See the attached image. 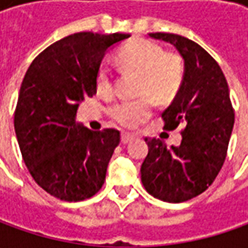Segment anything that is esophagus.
Here are the masks:
<instances>
[{
	"instance_id": "obj_1",
	"label": "esophagus",
	"mask_w": 248,
	"mask_h": 248,
	"mask_svg": "<svg viewBox=\"0 0 248 248\" xmlns=\"http://www.w3.org/2000/svg\"><path fill=\"white\" fill-rule=\"evenodd\" d=\"M134 138H135V137H134L132 134H129V132H123V134H121V142H123V143H128V142H131Z\"/></svg>"
}]
</instances>
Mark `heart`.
Listing matches in <instances>:
<instances>
[{
  "mask_svg": "<svg viewBox=\"0 0 248 248\" xmlns=\"http://www.w3.org/2000/svg\"><path fill=\"white\" fill-rule=\"evenodd\" d=\"M117 62L124 72L135 74L139 98L121 100L108 110L110 119L124 128H135L150 117L155 100L166 103L179 92L185 78V62L179 53L166 52L157 43L135 38L120 46ZM96 91L102 96L113 93V74L106 64L96 72Z\"/></svg>",
  "mask_w": 248,
  "mask_h": 248,
  "instance_id": "b5f03b06",
  "label": "heart"
}]
</instances>
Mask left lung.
<instances>
[{
  "label": "left lung",
  "mask_w": 248,
  "mask_h": 248,
  "mask_svg": "<svg viewBox=\"0 0 248 248\" xmlns=\"http://www.w3.org/2000/svg\"><path fill=\"white\" fill-rule=\"evenodd\" d=\"M172 44L185 59V78L161 119L170 131L182 125L179 146L167 148L158 138H145L149 152L140 166L148 193L167 203L202 195L224 166L234 124V110L224 73L214 58L195 41L171 33H149Z\"/></svg>",
  "instance_id": "1"
}]
</instances>
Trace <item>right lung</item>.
<instances>
[{
    "instance_id": "1",
    "label": "right lung",
    "mask_w": 248,
    "mask_h": 248,
    "mask_svg": "<svg viewBox=\"0 0 248 248\" xmlns=\"http://www.w3.org/2000/svg\"><path fill=\"white\" fill-rule=\"evenodd\" d=\"M129 34L82 31L45 48L26 72L15 110V132L34 181L63 202L96 195L120 132L74 124L78 105L96 93L106 49Z\"/></svg>"
}]
</instances>
